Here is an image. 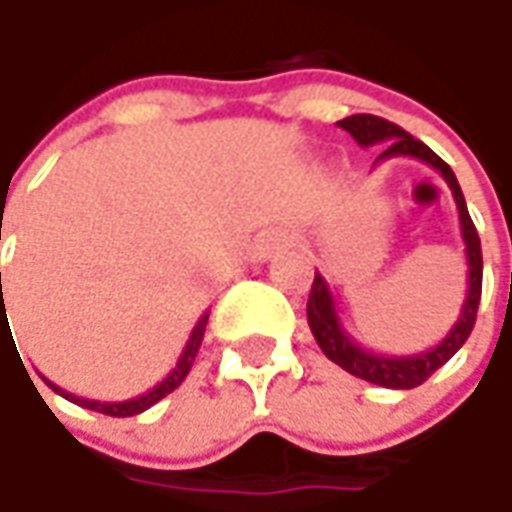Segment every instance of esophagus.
I'll return each mask as SVG.
<instances>
[{"instance_id":"obj_1","label":"esophagus","mask_w":512,"mask_h":512,"mask_svg":"<svg viewBox=\"0 0 512 512\" xmlns=\"http://www.w3.org/2000/svg\"><path fill=\"white\" fill-rule=\"evenodd\" d=\"M273 247H282V242H270L267 247H262V256H267V250H273Z\"/></svg>"}]
</instances>
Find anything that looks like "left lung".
<instances>
[{"mask_svg":"<svg viewBox=\"0 0 512 512\" xmlns=\"http://www.w3.org/2000/svg\"><path fill=\"white\" fill-rule=\"evenodd\" d=\"M339 128L347 130L362 148L384 145L376 162L396 159V156H410V159H419V162L430 165L433 170H439L447 187H450V193H453V199H456V207H459L464 256H467V296H464L462 313H459L456 325L447 330V336L436 347L422 350V353H410V356H387V353L367 350V347H362L344 330L342 316L336 310V299L330 293V285L325 282V276L316 273L313 287H310L307 325L313 330V339L319 342L327 359L344 367L347 373L364 379V382L390 387V390H410V387H419L422 382H427L444 362H450L456 356V350L467 342L473 325H476V310H479V299H482V242H479L476 225H473V219L467 213L456 173L424 142L413 139L399 125L387 122L382 116H370V113L347 116V119L339 122Z\"/></svg>","mask_w":512,"mask_h":512,"instance_id":"8db88e82","label":"left lung"}]
</instances>
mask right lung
<instances>
[{
	"label": "right lung",
	"instance_id": "obj_1",
	"mask_svg": "<svg viewBox=\"0 0 512 512\" xmlns=\"http://www.w3.org/2000/svg\"><path fill=\"white\" fill-rule=\"evenodd\" d=\"M0 296H2V273H0ZM207 316L210 313H202V319L196 322L193 327V333H190V339H187L185 350H182V356H179V362L176 367L170 370L168 376L162 379V382L156 384V387H150L148 393H142V396H133V399H125V402H96V399H82V396H76V393H68V390H62V387H56V384L45 379L53 393H59V396H65L68 402L79 404V407H88V410H96V413H105V416H119V419H125V416H136V413H145L148 407L159 402V399H165L168 393H173L179 384L185 382V376L190 373V367L196 362V353H199V347H202V339H205V327H207ZM2 325L5 327V319H8V313H5V299H2Z\"/></svg>",
	"mask_w": 512,
	"mask_h": 512
}]
</instances>
